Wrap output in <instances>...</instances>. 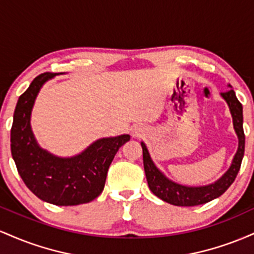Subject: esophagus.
<instances>
[{
	"label": "esophagus",
	"instance_id": "esophagus-1",
	"mask_svg": "<svg viewBox=\"0 0 254 254\" xmlns=\"http://www.w3.org/2000/svg\"><path fill=\"white\" fill-rule=\"evenodd\" d=\"M141 133H142V130H139V129H133L132 130V135L133 136L138 137V136H141Z\"/></svg>",
	"mask_w": 254,
	"mask_h": 254
}]
</instances>
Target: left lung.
Returning <instances> with one entry per match:
<instances>
[{
	"label": "left lung",
	"mask_w": 254,
	"mask_h": 254,
	"mask_svg": "<svg viewBox=\"0 0 254 254\" xmlns=\"http://www.w3.org/2000/svg\"><path fill=\"white\" fill-rule=\"evenodd\" d=\"M229 87H232L229 84ZM224 100L228 104L230 113L233 117V125H234L235 132L239 138V148L234 159H233L232 166L224 176L218 179L216 183L205 186H198V188H190L177 184L172 180L167 179L161 173L151 161L147 147L142 142V150H143V166L145 177H147L148 186L150 191L165 202L173 204L177 206H194L205 204L215 198L220 197L224 192L228 190L233 182L237 178L239 170H240L241 161H243L245 153V133H244V117H243V105L238 100L235 92L229 89L228 92L221 93Z\"/></svg>",
	"instance_id": "1"
}]
</instances>
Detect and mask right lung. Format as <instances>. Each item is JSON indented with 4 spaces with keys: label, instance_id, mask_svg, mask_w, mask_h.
<instances>
[{
    "label": "right lung",
    "instance_id": "add662e5",
    "mask_svg": "<svg viewBox=\"0 0 254 254\" xmlns=\"http://www.w3.org/2000/svg\"><path fill=\"white\" fill-rule=\"evenodd\" d=\"M55 75H38L20 95L10 130L11 156L25 185L38 198L55 205H78L103 192L111 162L130 136L98 139L80 155L68 159L42 149L31 130V111L39 89Z\"/></svg>",
    "mask_w": 254,
    "mask_h": 254
}]
</instances>
